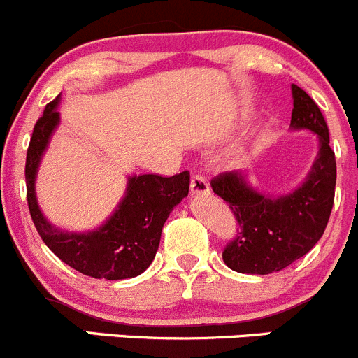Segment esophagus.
I'll list each match as a JSON object with an SVG mask.
<instances>
[{
    "label": "esophagus",
    "instance_id": "34e87169",
    "mask_svg": "<svg viewBox=\"0 0 358 358\" xmlns=\"http://www.w3.org/2000/svg\"><path fill=\"white\" fill-rule=\"evenodd\" d=\"M209 190L208 182L202 175H194L190 178V192L192 194H206Z\"/></svg>",
    "mask_w": 358,
    "mask_h": 358
}]
</instances>
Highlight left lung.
I'll use <instances>...</instances> for the list:
<instances>
[{"instance_id":"left-lung-1","label":"left lung","mask_w":358,"mask_h":358,"mask_svg":"<svg viewBox=\"0 0 358 358\" xmlns=\"http://www.w3.org/2000/svg\"><path fill=\"white\" fill-rule=\"evenodd\" d=\"M291 90V126L312 129L319 136V154L306 182L289 196L268 197L251 189L241 171L220 173L211 180L213 192L229 204L239 223L237 236L222 255L225 265L236 272H280L319 243L329 222L336 187L329 129L312 96L296 85Z\"/></svg>"}]
</instances>
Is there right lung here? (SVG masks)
I'll use <instances>...</instances> for the list:
<instances>
[{
  "instance_id": "add662e5",
  "label": "right lung",
  "mask_w": 358,
  "mask_h": 358,
  "mask_svg": "<svg viewBox=\"0 0 358 358\" xmlns=\"http://www.w3.org/2000/svg\"><path fill=\"white\" fill-rule=\"evenodd\" d=\"M57 106L59 96L45 107L43 115L36 121L25 159L27 206L36 230L43 243L79 273L107 280L140 275L156 256L162 225L169 213L189 194L190 173L131 176L124 199L100 229L86 234L55 229L39 211L34 178L50 136L59 124Z\"/></svg>"
}]
</instances>
